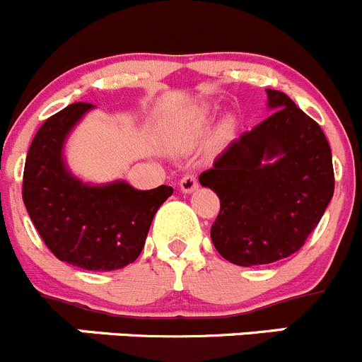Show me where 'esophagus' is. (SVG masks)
<instances>
[{
    "mask_svg": "<svg viewBox=\"0 0 362 362\" xmlns=\"http://www.w3.org/2000/svg\"><path fill=\"white\" fill-rule=\"evenodd\" d=\"M198 189V178L196 175H185L180 180V191L185 192V194H191Z\"/></svg>",
    "mask_w": 362,
    "mask_h": 362,
    "instance_id": "34e87169",
    "label": "esophagus"
}]
</instances>
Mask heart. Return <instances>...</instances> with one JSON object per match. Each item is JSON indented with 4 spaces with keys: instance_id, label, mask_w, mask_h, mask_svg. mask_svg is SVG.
<instances>
[{
    "instance_id": "1",
    "label": "heart",
    "mask_w": 362,
    "mask_h": 362,
    "mask_svg": "<svg viewBox=\"0 0 362 362\" xmlns=\"http://www.w3.org/2000/svg\"><path fill=\"white\" fill-rule=\"evenodd\" d=\"M206 124H209V111L205 107H198L189 117V132L198 134V132H202L205 129Z\"/></svg>"
}]
</instances>
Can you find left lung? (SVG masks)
<instances>
[{
  "mask_svg": "<svg viewBox=\"0 0 362 362\" xmlns=\"http://www.w3.org/2000/svg\"><path fill=\"white\" fill-rule=\"evenodd\" d=\"M265 92L272 115L199 175L221 202L210 230L214 245L240 267L299 251L334 194L331 146L320 125L286 93Z\"/></svg>",
  "mask_w": 362,
  "mask_h": 362,
  "instance_id": "left-lung-1",
  "label": "left lung"
}]
</instances>
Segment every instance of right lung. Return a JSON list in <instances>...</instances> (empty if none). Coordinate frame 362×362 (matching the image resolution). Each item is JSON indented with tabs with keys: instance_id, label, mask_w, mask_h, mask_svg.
I'll use <instances>...</instances> for the list:
<instances>
[{
	"instance_id": "add662e5",
	"label": "right lung",
	"mask_w": 362,
	"mask_h": 362,
	"mask_svg": "<svg viewBox=\"0 0 362 362\" xmlns=\"http://www.w3.org/2000/svg\"><path fill=\"white\" fill-rule=\"evenodd\" d=\"M92 110L93 104L74 103L42 124L28 150L23 199L56 258L103 272L138 258L153 216L173 187L139 191L125 180L92 184L76 177L66 166L65 143Z\"/></svg>"
}]
</instances>
